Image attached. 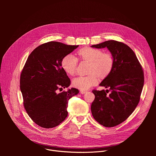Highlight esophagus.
Here are the masks:
<instances>
[{"instance_id": "esophagus-1", "label": "esophagus", "mask_w": 156, "mask_h": 156, "mask_svg": "<svg viewBox=\"0 0 156 156\" xmlns=\"http://www.w3.org/2000/svg\"><path fill=\"white\" fill-rule=\"evenodd\" d=\"M86 92H87V91H85V90H80V93H81V94H85Z\"/></svg>"}]
</instances>
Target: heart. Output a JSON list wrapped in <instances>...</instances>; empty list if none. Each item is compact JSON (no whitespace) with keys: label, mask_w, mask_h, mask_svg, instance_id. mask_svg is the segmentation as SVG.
Masks as SVG:
<instances>
[{"label":"heart","mask_w":156,"mask_h":156,"mask_svg":"<svg viewBox=\"0 0 156 156\" xmlns=\"http://www.w3.org/2000/svg\"><path fill=\"white\" fill-rule=\"evenodd\" d=\"M78 54L83 60L90 62L89 66V73L90 74L87 76H78L73 80V86L80 90H88L98 83V76L104 78L112 70L114 58L109 52H103L99 49L86 47L80 49ZM77 65V58L71 54L64 56L61 61L62 69L70 75L75 73Z\"/></svg>","instance_id":"b5f03b06"}]
</instances>
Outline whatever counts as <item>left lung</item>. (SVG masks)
<instances>
[{
  "mask_svg": "<svg viewBox=\"0 0 156 156\" xmlns=\"http://www.w3.org/2000/svg\"><path fill=\"white\" fill-rule=\"evenodd\" d=\"M91 47L107 48L114 58L112 72L99 84L108 90H93L95 99L91 107L98 123L113 127L127 119L138 105L144 85L143 70L135 52L123 42L109 40Z\"/></svg>",
  "mask_w": 156,
  "mask_h": 156,
  "instance_id": "obj_1",
  "label": "left lung"
}]
</instances>
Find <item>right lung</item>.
Listing matches in <instances>:
<instances>
[{"label":"right lung","mask_w":156,"mask_h":156,"mask_svg":"<svg viewBox=\"0 0 156 156\" xmlns=\"http://www.w3.org/2000/svg\"><path fill=\"white\" fill-rule=\"evenodd\" d=\"M79 46L51 41L37 47L28 56L20 76V90L28 115L45 128L58 126L68 115L69 99L76 88L63 91L70 84L61 61Z\"/></svg>","instance_id":"right-lung-1"}]
</instances>
